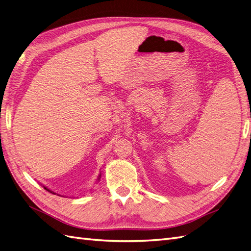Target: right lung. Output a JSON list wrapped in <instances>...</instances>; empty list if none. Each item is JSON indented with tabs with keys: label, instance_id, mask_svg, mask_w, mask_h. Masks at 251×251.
Instances as JSON below:
<instances>
[{
	"label": "right lung",
	"instance_id": "obj_1",
	"mask_svg": "<svg viewBox=\"0 0 251 251\" xmlns=\"http://www.w3.org/2000/svg\"><path fill=\"white\" fill-rule=\"evenodd\" d=\"M98 179H100V178H98ZM44 188H45V189H46V191H48V192H50V193H52V194H55V193H53V192H52V191H50V189H49V188H47V187H46V186H44Z\"/></svg>",
	"mask_w": 251,
	"mask_h": 251
}]
</instances>
